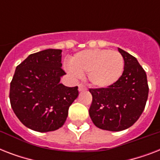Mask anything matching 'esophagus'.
<instances>
[{
	"mask_svg": "<svg viewBox=\"0 0 160 160\" xmlns=\"http://www.w3.org/2000/svg\"><path fill=\"white\" fill-rule=\"evenodd\" d=\"M79 91L80 92H81V91H84V90H86V88H85V86L84 85H82V84H80L79 85Z\"/></svg>",
	"mask_w": 160,
	"mask_h": 160,
	"instance_id": "1",
	"label": "esophagus"
}]
</instances>
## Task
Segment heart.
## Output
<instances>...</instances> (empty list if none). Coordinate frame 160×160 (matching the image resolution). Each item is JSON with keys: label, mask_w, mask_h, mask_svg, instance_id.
Returning <instances> with one entry per match:
<instances>
[{"label": "heart", "mask_w": 160, "mask_h": 160, "mask_svg": "<svg viewBox=\"0 0 160 160\" xmlns=\"http://www.w3.org/2000/svg\"><path fill=\"white\" fill-rule=\"evenodd\" d=\"M124 67V58L118 51L91 49L75 54L66 69L75 77L86 74L87 80L94 86L107 88L120 78Z\"/></svg>", "instance_id": "obj_1"}]
</instances>
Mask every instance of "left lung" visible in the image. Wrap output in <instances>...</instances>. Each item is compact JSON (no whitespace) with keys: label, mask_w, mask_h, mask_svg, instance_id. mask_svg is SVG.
<instances>
[{"label":"left lung","mask_w":160,"mask_h":160,"mask_svg":"<svg viewBox=\"0 0 160 160\" xmlns=\"http://www.w3.org/2000/svg\"><path fill=\"white\" fill-rule=\"evenodd\" d=\"M118 51L124 60L120 78L109 87L90 89V119L95 126L109 131L132 126L144 111L149 95L146 73L136 58L120 48Z\"/></svg>","instance_id":"8db88e82"}]
</instances>
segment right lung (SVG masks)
I'll return each mask as SVG.
<instances>
[{"instance_id":"right-lung-1","label":"right lung","mask_w":160,"mask_h":160,"mask_svg":"<svg viewBox=\"0 0 160 160\" xmlns=\"http://www.w3.org/2000/svg\"><path fill=\"white\" fill-rule=\"evenodd\" d=\"M61 50L31 54L16 67L10 87L11 108L20 121L38 132L54 131L65 124L78 86L60 84Z\"/></svg>"}]
</instances>
